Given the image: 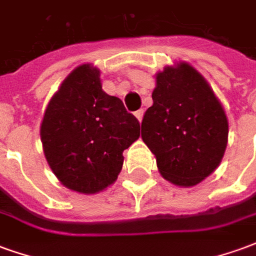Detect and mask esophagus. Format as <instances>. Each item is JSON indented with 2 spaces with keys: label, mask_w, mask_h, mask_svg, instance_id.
<instances>
[{
  "label": "esophagus",
  "mask_w": 256,
  "mask_h": 256,
  "mask_svg": "<svg viewBox=\"0 0 256 256\" xmlns=\"http://www.w3.org/2000/svg\"><path fill=\"white\" fill-rule=\"evenodd\" d=\"M134 115H136V118L138 119V122H141V120H142V115H144V111H142V110H138V111L134 112Z\"/></svg>",
  "instance_id": "34e87169"
}]
</instances>
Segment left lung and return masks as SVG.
<instances>
[{
	"mask_svg": "<svg viewBox=\"0 0 256 256\" xmlns=\"http://www.w3.org/2000/svg\"><path fill=\"white\" fill-rule=\"evenodd\" d=\"M155 79L141 138L155 155L162 177L190 188L212 174L224 158L229 134L225 110L206 78L186 62L166 66Z\"/></svg>",
	"mask_w": 256,
	"mask_h": 256,
	"instance_id": "8db88e82",
	"label": "left lung"
}]
</instances>
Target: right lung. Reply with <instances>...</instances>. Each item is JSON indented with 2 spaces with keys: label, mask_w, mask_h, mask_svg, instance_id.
<instances>
[{
  "label": "right lung",
  "mask_w": 256,
  "mask_h": 256,
  "mask_svg": "<svg viewBox=\"0 0 256 256\" xmlns=\"http://www.w3.org/2000/svg\"><path fill=\"white\" fill-rule=\"evenodd\" d=\"M40 134L58 181L70 190L94 194L116 181L123 150L138 140L140 123L120 98L102 90L100 70L86 63L74 68L52 96Z\"/></svg>",
  "instance_id": "right-lung-1"
}]
</instances>
